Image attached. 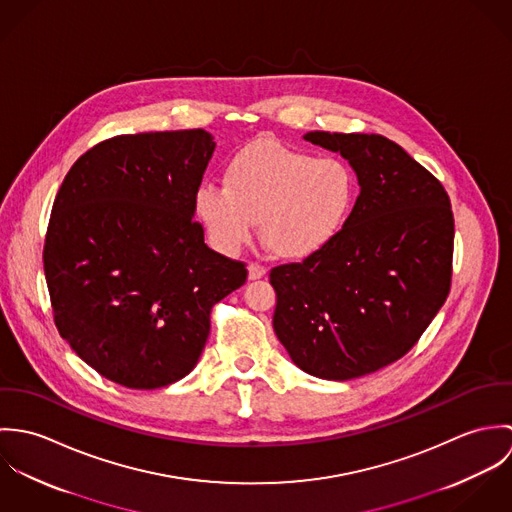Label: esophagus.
<instances>
[{
	"instance_id": "obj_1",
	"label": "esophagus",
	"mask_w": 512,
	"mask_h": 512,
	"mask_svg": "<svg viewBox=\"0 0 512 512\" xmlns=\"http://www.w3.org/2000/svg\"><path fill=\"white\" fill-rule=\"evenodd\" d=\"M266 266H262V264H258V262H252L250 266H248V278L250 280H260V278H264L266 276Z\"/></svg>"
}]
</instances>
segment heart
I'll list each match as a JSON object with an SVG mask.
<instances>
[{"mask_svg":"<svg viewBox=\"0 0 512 512\" xmlns=\"http://www.w3.org/2000/svg\"><path fill=\"white\" fill-rule=\"evenodd\" d=\"M357 199L353 169L339 157L256 140L236 151L222 183H203L195 209L224 254L252 240L256 220L264 244L280 258L305 260L345 228Z\"/></svg>","mask_w":512,"mask_h":512,"instance_id":"obj_1","label":"heart"}]
</instances>
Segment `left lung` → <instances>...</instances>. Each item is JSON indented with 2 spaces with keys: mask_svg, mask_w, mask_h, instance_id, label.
I'll list each match as a JSON object with an SVG mask.
<instances>
[{
  "mask_svg": "<svg viewBox=\"0 0 512 512\" xmlns=\"http://www.w3.org/2000/svg\"><path fill=\"white\" fill-rule=\"evenodd\" d=\"M303 138L349 159L361 195L325 250L272 268L274 331L307 374L351 380L402 359L445 303L453 213L438 179L392 140Z\"/></svg>",
  "mask_w": 512,
  "mask_h": 512,
  "instance_id": "8db88e82",
  "label": "left lung"
}]
</instances>
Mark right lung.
I'll list each match as a JSON object with an SVG mask.
<instances>
[{
    "label": "right lung",
    "instance_id": "right-lung-1",
    "mask_svg": "<svg viewBox=\"0 0 512 512\" xmlns=\"http://www.w3.org/2000/svg\"><path fill=\"white\" fill-rule=\"evenodd\" d=\"M215 151L205 130L116 136L67 173L43 248L55 325L104 378L153 390L187 376L213 305L246 264L205 244L195 193Z\"/></svg>",
    "mask_w": 512,
    "mask_h": 512
}]
</instances>
